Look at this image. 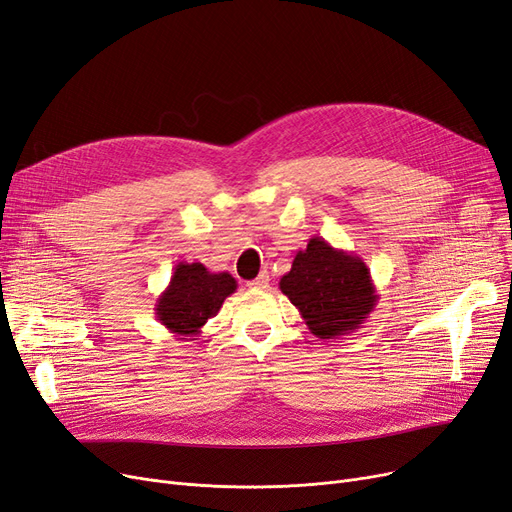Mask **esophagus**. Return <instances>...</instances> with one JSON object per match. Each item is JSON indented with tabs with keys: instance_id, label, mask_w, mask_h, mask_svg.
Instances as JSON below:
<instances>
[{
	"instance_id": "1",
	"label": "esophagus",
	"mask_w": 512,
	"mask_h": 512,
	"mask_svg": "<svg viewBox=\"0 0 512 512\" xmlns=\"http://www.w3.org/2000/svg\"><path fill=\"white\" fill-rule=\"evenodd\" d=\"M268 284H270V274H268V272H261L255 280L249 282L251 288H265Z\"/></svg>"
}]
</instances>
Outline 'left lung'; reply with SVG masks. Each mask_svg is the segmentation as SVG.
I'll return each instance as SVG.
<instances>
[{"label": "left lung", "mask_w": 512, "mask_h": 512, "mask_svg": "<svg viewBox=\"0 0 512 512\" xmlns=\"http://www.w3.org/2000/svg\"><path fill=\"white\" fill-rule=\"evenodd\" d=\"M278 286L318 339L351 335L379 301L364 259L335 249L320 236L309 238L307 247L297 251L291 272Z\"/></svg>", "instance_id": "1"}]
</instances>
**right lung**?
<instances>
[{"label": "right lung", "instance_id": "1", "mask_svg": "<svg viewBox=\"0 0 512 512\" xmlns=\"http://www.w3.org/2000/svg\"><path fill=\"white\" fill-rule=\"evenodd\" d=\"M236 280L228 272H209L203 263H177L165 291L159 295L154 314L173 332L177 341H196L201 328L217 316L226 297L236 291Z\"/></svg>", "mask_w": 512, "mask_h": 512}]
</instances>
